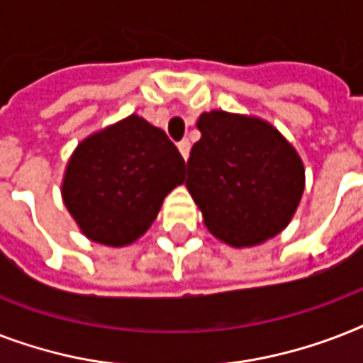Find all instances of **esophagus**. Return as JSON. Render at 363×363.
<instances>
[{"label": "esophagus", "mask_w": 363, "mask_h": 363, "mask_svg": "<svg viewBox=\"0 0 363 363\" xmlns=\"http://www.w3.org/2000/svg\"><path fill=\"white\" fill-rule=\"evenodd\" d=\"M179 150H181L182 158L188 160V156H190V141H188V139H182V141H179Z\"/></svg>", "instance_id": "esophagus-1"}]
</instances>
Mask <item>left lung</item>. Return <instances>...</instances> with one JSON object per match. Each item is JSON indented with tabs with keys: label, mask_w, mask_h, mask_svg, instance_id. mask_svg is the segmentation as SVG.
Segmentation results:
<instances>
[{
	"label": "left lung",
	"mask_w": 363,
	"mask_h": 363,
	"mask_svg": "<svg viewBox=\"0 0 363 363\" xmlns=\"http://www.w3.org/2000/svg\"><path fill=\"white\" fill-rule=\"evenodd\" d=\"M188 158V192L209 232L232 247L275 238L298 209L303 164L294 147L258 118L203 113Z\"/></svg>",
	"instance_id": "left-lung-1"
}]
</instances>
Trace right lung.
Returning <instances> with one entry per match:
<instances>
[{
	"label": "right lung",
	"instance_id": "add662e5",
	"mask_svg": "<svg viewBox=\"0 0 363 363\" xmlns=\"http://www.w3.org/2000/svg\"><path fill=\"white\" fill-rule=\"evenodd\" d=\"M186 164L164 130L131 115L88 137L65 171V207L96 242L124 247L156 220Z\"/></svg>",
	"mask_w": 363,
	"mask_h": 363
}]
</instances>
